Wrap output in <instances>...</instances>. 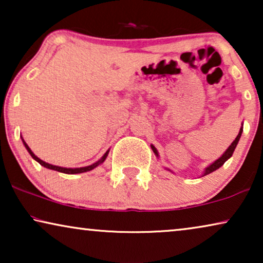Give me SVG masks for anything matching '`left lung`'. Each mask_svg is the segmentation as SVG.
<instances>
[{
	"label": "left lung",
	"instance_id": "8db88e82",
	"mask_svg": "<svg viewBox=\"0 0 263 263\" xmlns=\"http://www.w3.org/2000/svg\"><path fill=\"white\" fill-rule=\"evenodd\" d=\"M242 132H243V127L239 129V133H238V135H237V138L233 140V142L231 143V145L229 146V148L225 151V153L222 154V156L219 158V159H217L214 161L213 164H211L210 166H207L206 168H204V171H203V175L202 176H206V175H208V174H212V172L213 171H215V170H218L219 167L220 166H222V165H224V163L228 159H230V158L232 157V154H233V151H235V148H236V146H237V143H238V141H239V139H240V135H242ZM151 147H152V149H153V152H154V154H156L157 157H159V154H158V151H157V148L154 146H152L151 145Z\"/></svg>",
	"mask_w": 263,
	"mask_h": 263
}]
</instances>
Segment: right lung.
Segmentation results:
<instances>
[{
  "mask_svg": "<svg viewBox=\"0 0 263 263\" xmlns=\"http://www.w3.org/2000/svg\"><path fill=\"white\" fill-rule=\"evenodd\" d=\"M23 142H24V145H25V147H26V149L28 151V153L31 154V157L33 158V159L35 160V161H38L39 164L42 165V166H44V167H46V168H50V170H55V171H59V172H62V174H68V175H74V174H82V172H87V171H91V170H93V168L95 167H97L98 166V165H100L102 163H104V160L106 159V157H107V154H109V151H106V153L104 154V156L102 157V159L100 160H98L97 161V163H95V164H92V165H88V166H85V167H77V168H68V167H61V166H56V165H51V164H49V163H45V161H43L42 159H39V158L35 156V154L32 152L31 151V148L30 147L27 146V143L25 142V140L23 139Z\"/></svg>",
  "mask_w": 263,
  "mask_h": 263,
  "instance_id": "1",
  "label": "right lung"
}]
</instances>
